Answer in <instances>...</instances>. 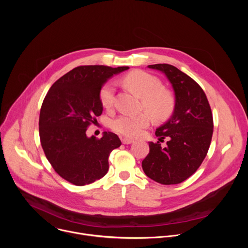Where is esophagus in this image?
Listing matches in <instances>:
<instances>
[{"instance_id":"34e87169","label":"esophagus","mask_w":248,"mask_h":248,"mask_svg":"<svg viewBox=\"0 0 248 248\" xmlns=\"http://www.w3.org/2000/svg\"><path fill=\"white\" fill-rule=\"evenodd\" d=\"M122 142L123 144H131L133 143V140L129 138H122Z\"/></svg>"}]
</instances>
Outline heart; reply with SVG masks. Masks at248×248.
Instances as JSON below:
<instances>
[{
  "instance_id": "1",
  "label": "heart",
  "mask_w": 248,
  "mask_h": 248,
  "mask_svg": "<svg viewBox=\"0 0 248 248\" xmlns=\"http://www.w3.org/2000/svg\"><path fill=\"white\" fill-rule=\"evenodd\" d=\"M124 83L142 98V107L157 121L169 118L174 108V99L170 92L163 89L161 81L155 77L135 70L124 78ZM115 86L106 83L100 90L99 97L104 108L111 109L115 101ZM149 114L143 112L138 115L124 114L112 121V128L124 136L135 137L150 124Z\"/></svg>"
}]
</instances>
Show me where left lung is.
<instances>
[{"label": "left lung", "instance_id": "left-lung-1", "mask_svg": "<svg viewBox=\"0 0 248 248\" xmlns=\"http://www.w3.org/2000/svg\"><path fill=\"white\" fill-rule=\"evenodd\" d=\"M163 73L174 92L171 117L156 129L159 140L168 139L162 148L149 142V154L142 169L151 180L162 185L181 184L200 167L213 134V116L202 88L187 75L168 63L148 65Z\"/></svg>", "mask_w": 248, "mask_h": 248}]
</instances>
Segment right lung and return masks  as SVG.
<instances>
[{
  "instance_id": "add662e5",
  "label": "right lung",
  "mask_w": 248,
  "mask_h": 248,
  "mask_svg": "<svg viewBox=\"0 0 248 248\" xmlns=\"http://www.w3.org/2000/svg\"><path fill=\"white\" fill-rule=\"evenodd\" d=\"M128 68L80 65L49 89L40 110V141L53 169L68 183L81 186L107 173L110 153L121 140L110 131L88 137L86 130L103 112L99 93L105 82Z\"/></svg>"
}]
</instances>
